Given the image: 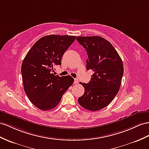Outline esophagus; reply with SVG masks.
<instances>
[{"mask_svg":"<svg viewBox=\"0 0 149 149\" xmlns=\"http://www.w3.org/2000/svg\"><path fill=\"white\" fill-rule=\"evenodd\" d=\"M78 82H79V80L77 79H74V82L75 84H78Z\"/></svg>","mask_w":149,"mask_h":149,"instance_id":"34e87169","label":"esophagus"}]
</instances>
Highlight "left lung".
<instances>
[{
    "label": "left lung",
    "mask_w": 149,
    "mask_h": 149,
    "mask_svg": "<svg viewBox=\"0 0 149 149\" xmlns=\"http://www.w3.org/2000/svg\"><path fill=\"white\" fill-rule=\"evenodd\" d=\"M76 40L86 49L87 70L94 72L89 83H81L84 94L79 104L89 111L106 107L116 96L124 68L122 60L113 45L101 36H78Z\"/></svg>",
    "instance_id": "8db88e82"
}]
</instances>
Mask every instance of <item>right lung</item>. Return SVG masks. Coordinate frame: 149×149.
<instances>
[{"instance_id":"add662e5","label":"right lung","mask_w":149,"mask_h":149,"mask_svg":"<svg viewBox=\"0 0 149 149\" xmlns=\"http://www.w3.org/2000/svg\"><path fill=\"white\" fill-rule=\"evenodd\" d=\"M76 36L47 35L38 40L26 54L21 65L24 89L29 100L43 111L52 109L60 102L65 92L73 84L70 75H55V67L60 65L62 57Z\"/></svg>"}]
</instances>
